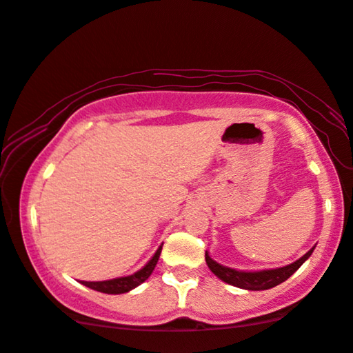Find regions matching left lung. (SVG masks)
<instances>
[{
	"mask_svg": "<svg viewBox=\"0 0 353 353\" xmlns=\"http://www.w3.org/2000/svg\"><path fill=\"white\" fill-rule=\"evenodd\" d=\"M315 245L308 250L305 255H302L301 259L296 262L286 265V267L272 268V270H257V272H244V270H236L225 267L219 262H215L210 257L209 252L205 250V262L207 267L210 268V272L219 276L221 281L231 284V286L245 289V291H265V289H272L278 284L286 281V279L297 272L301 268V265L310 257Z\"/></svg>",
	"mask_w": 353,
	"mask_h": 353,
	"instance_id": "1",
	"label": "left lung"
}]
</instances>
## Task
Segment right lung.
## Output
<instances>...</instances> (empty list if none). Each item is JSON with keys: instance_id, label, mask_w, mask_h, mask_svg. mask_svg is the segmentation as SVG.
<instances>
[{"instance_id": "add662e5", "label": "right lung", "mask_w": 353, "mask_h": 353, "mask_svg": "<svg viewBox=\"0 0 353 353\" xmlns=\"http://www.w3.org/2000/svg\"><path fill=\"white\" fill-rule=\"evenodd\" d=\"M162 252V244L159 245V249L156 250V254L152 255V259L144 265L141 270H138L137 273L128 274V276H120V278H114V279H108V281H81V284L86 288L94 289L98 292H104V294H125L128 291H132L139 284L146 281V279L151 276V273L156 268L159 255Z\"/></svg>"}]
</instances>
